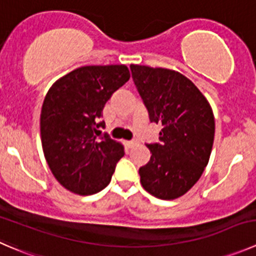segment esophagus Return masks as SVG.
Segmentation results:
<instances>
[{
	"mask_svg": "<svg viewBox=\"0 0 256 256\" xmlns=\"http://www.w3.org/2000/svg\"><path fill=\"white\" fill-rule=\"evenodd\" d=\"M135 144H136V141H125V142H124V145H125L126 148H132V146L135 145Z\"/></svg>",
	"mask_w": 256,
	"mask_h": 256,
	"instance_id": "34e87169",
	"label": "esophagus"
}]
</instances>
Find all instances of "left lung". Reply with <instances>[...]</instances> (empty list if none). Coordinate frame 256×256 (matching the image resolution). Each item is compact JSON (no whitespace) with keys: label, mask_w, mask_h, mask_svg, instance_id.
<instances>
[{"label":"left lung","mask_w":256,"mask_h":256,"mask_svg":"<svg viewBox=\"0 0 256 256\" xmlns=\"http://www.w3.org/2000/svg\"><path fill=\"white\" fill-rule=\"evenodd\" d=\"M151 122L161 126L151 158L138 168L142 188L158 199L186 194L204 172L215 134L212 106L188 78L174 70L131 65Z\"/></svg>","instance_id":"obj_1"}]
</instances>
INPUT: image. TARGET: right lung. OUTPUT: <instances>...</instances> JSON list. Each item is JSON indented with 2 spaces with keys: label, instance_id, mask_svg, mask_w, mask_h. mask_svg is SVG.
<instances>
[{
  "label": "right lung",
  "instance_id": "add662e5",
  "mask_svg": "<svg viewBox=\"0 0 256 256\" xmlns=\"http://www.w3.org/2000/svg\"><path fill=\"white\" fill-rule=\"evenodd\" d=\"M130 78L125 65L82 66L50 88L40 118L44 158L56 180L71 192L92 195L111 181L124 146L98 138L105 104Z\"/></svg>",
  "mask_w": 256,
  "mask_h": 256
}]
</instances>
